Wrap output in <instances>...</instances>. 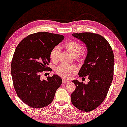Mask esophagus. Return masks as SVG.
<instances>
[{"label":"esophagus","instance_id":"1","mask_svg":"<svg viewBox=\"0 0 127 127\" xmlns=\"http://www.w3.org/2000/svg\"><path fill=\"white\" fill-rule=\"evenodd\" d=\"M63 82L64 83H68L69 82V81L65 79H63Z\"/></svg>","mask_w":127,"mask_h":127}]
</instances>
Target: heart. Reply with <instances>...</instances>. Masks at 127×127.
I'll list each match as a JSON object with an SVG mask.
<instances>
[{
  "label": "heart",
  "instance_id": "b5f03b06",
  "mask_svg": "<svg viewBox=\"0 0 127 127\" xmlns=\"http://www.w3.org/2000/svg\"><path fill=\"white\" fill-rule=\"evenodd\" d=\"M64 47L69 53L73 57L79 56L82 51V47L79 43L75 41H69L64 45ZM61 48L56 46L50 53V57L52 61L56 62L58 60V56ZM77 67L75 65H68L65 64H61L56 68V71L59 76L66 79H70L77 71Z\"/></svg>",
  "mask_w": 127,
  "mask_h": 127
}]
</instances>
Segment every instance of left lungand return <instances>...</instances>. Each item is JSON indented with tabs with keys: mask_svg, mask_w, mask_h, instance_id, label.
Masks as SVG:
<instances>
[{
	"mask_svg": "<svg viewBox=\"0 0 127 127\" xmlns=\"http://www.w3.org/2000/svg\"><path fill=\"white\" fill-rule=\"evenodd\" d=\"M72 35L83 42L87 54L81 68L79 76H88L87 84L73 80L76 89L71 94L74 106L83 111H91L104 101L112 81L114 56L104 37L92 33H74Z\"/></svg>",
	"mask_w": 127,
	"mask_h": 127,
	"instance_id": "8db88e82",
	"label": "left lung"
}]
</instances>
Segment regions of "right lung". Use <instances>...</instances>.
<instances>
[{
    "label": "right lung",
    "instance_id": "obj_1",
    "mask_svg": "<svg viewBox=\"0 0 127 127\" xmlns=\"http://www.w3.org/2000/svg\"><path fill=\"white\" fill-rule=\"evenodd\" d=\"M64 39L59 34L39 32L24 38L16 47L11 65L13 86L18 96L29 106L41 108L53 101L62 83L61 77L53 75L41 80L40 74L51 70L47 66L51 51Z\"/></svg>",
    "mask_w": 127,
    "mask_h": 127
}]
</instances>
